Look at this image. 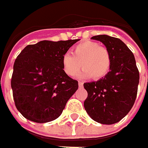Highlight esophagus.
<instances>
[{
    "mask_svg": "<svg viewBox=\"0 0 148 148\" xmlns=\"http://www.w3.org/2000/svg\"><path fill=\"white\" fill-rule=\"evenodd\" d=\"M78 86H79V87H82V86H83V82H79V83H78Z\"/></svg>",
    "mask_w": 148,
    "mask_h": 148,
    "instance_id": "obj_1",
    "label": "esophagus"
}]
</instances>
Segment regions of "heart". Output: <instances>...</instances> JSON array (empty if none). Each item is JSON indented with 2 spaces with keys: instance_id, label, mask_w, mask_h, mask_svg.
<instances>
[{
  "instance_id": "heart-1",
  "label": "heart",
  "mask_w": 148,
  "mask_h": 148,
  "mask_svg": "<svg viewBox=\"0 0 148 148\" xmlns=\"http://www.w3.org/2000/svg\"><path fill=\"white\" fill-rule=\"evenodd\" d=\"M111 55L105 47L99 43L86 41L76 45L71 54L65 53L62 57V69L68 77L76 76L81 66L84 68L79 74L80 78L99 80L105 77L111 67Z\"/></svg>"
}]
</instances>
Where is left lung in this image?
<instances>
[{"instance_id":"8db88e82","label":"left lung","mask_w":148,"mask_h":148,"mask_svg":"<svg viewBox=\"0 0 148 148\" xmlns=\"http://www.w3.org/2000/svg\"><path fill=\"white\" fill-rule=\"evenodd\" d=\"M105 44L111 55V67L97 82L84 83L88 96L85 110L95 122L113 124L132 109L138 93L139 71L132 51L119 38L109 35L91 38Z\"/></svg>"}]
</instances>
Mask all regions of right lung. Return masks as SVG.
Wrapping results in <instances>:
<instances>
[{
  "mask_svg": "<svg viewBox=\"0 0 148 148\" xmlns=\"http://www.w3.org/2000/svg\"><path fill=\"white\" fill-rule=\"evenodd\" d=\"M79 40H43L26 46L18 55L11 88L14 105L25 119L43 123L61 115L78 89V82L63 71L62 57Z\"/></svg>",
  "mask_w": 148,
  "mask_h": 148,
  "instance_id": "1",
  "label": "right lung"
}]
</instances>
